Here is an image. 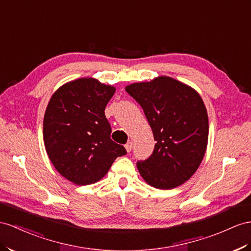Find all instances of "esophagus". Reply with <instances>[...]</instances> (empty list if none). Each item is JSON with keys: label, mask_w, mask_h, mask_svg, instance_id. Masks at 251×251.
I'll list each match as a JSON object with an SVG mask.
<instances>
[{"label": "esophagus", "mask_w": 251, "mask_h": 251, "mask_svg": "<svg viewBox=\"0 0 251 251\" xmlns=\"http://www.w3.org/2000/svg\"><path fill=\"white\" fill-rule=\"evenodd\" d=\"M132 146H133L132 141H129V142H128V143L125 145V149H126V151H127V152H130V151H131Z\"/></svg>", "instance_id": "esophagus-1"}]
</instances>
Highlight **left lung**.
I'll return each instance as SVG.
<instances>
[{
  "label": "left lung",
  "mask_w": 251,
  "mask_h": 251,
  "mask_svg": "<svg viewBox=\"0 0 251 251\" xmlns=\"http://www.w3.org/2000/svg\"><path fill=\"white\" fill-rule=\"evenodd\" d=\"M125 90L143 108L156 141L152 155L137 163L140 175L156 189L179 187L195 174L207 151L209 120L201 96L169 76Z\"/></svg>",
  "instance_id": "left-lung-1"
}]
</instances>
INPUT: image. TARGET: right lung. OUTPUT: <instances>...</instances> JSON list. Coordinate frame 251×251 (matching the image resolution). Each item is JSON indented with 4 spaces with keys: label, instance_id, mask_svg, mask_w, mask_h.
<instances>
[{
    "label": "right lung",
    "instance_id": "add662e5",
    "mask_svg": "<svg viewBox=\"0 0 251 251\" xmlns=\"http://www.w3.org/2000/svg\"><path fill=\"white\" fill-rule=\"evenodd\" d=\"M115 87L93 77L64 83L50 98L43 119V141L54 168L78 185L100 180L126 150L110 139L105 108Z\"/></svg>",
    "mask_w": 251,
    "mask_h": 251
}]
</instances>
